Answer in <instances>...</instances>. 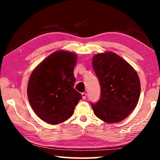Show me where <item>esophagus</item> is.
<instances>
[{"instance_id": "1", "label": "esophagus", "mask_w": 160, "mask_h": 160, "mask_svg": "<svg viewBox=\"0 0 160 160\" xmlns=\"http://www.w3.org/2000/svg\"><path fill=\"white\" fill-rule=\"evenodd\" d=\"M82 99H86V97H87V94L85 92H82Z\"/></svg>"}]
</instances>
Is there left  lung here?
<instances>
[{"label": "left lung", "instance_id": "obj_1", "mask_svg": "<svg viewBox=\"0 0 160 160\" xmlns=\"http://www.w3.org/2000/svg\"><path fill=\"white\" fill-rule=\"evenodd\" d=\"M92 66L101 87L99 101L91 103L94 114L106 123L121 121L138 102V75L128 62L112 51L94 55Z\"/></svg>", "mask_w": 160, "mask_h": 160}]
</instances>
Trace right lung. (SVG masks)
<instances>
[{
	"label": "right lung",
	"instance_id": "right-lung-1",
	"mask_svg": "<svg viewBox=\"0 0 160 160\" xmlns=\"http://www.w3.org/2000/svg\"><path fill=\"white\" fill-rule=\"evenodd\" d=\"M75 53L56 51L38 65L29 78L28 99L42 119L56 125L67 121L74 113L82 94L73 88Z\"/></svg>",
	"mask_w": 160,
	"mask_h": 160
}]
</instances>
